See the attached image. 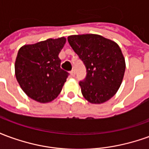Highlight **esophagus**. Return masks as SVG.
Here are the masks:
<instances>
[{
    "mask_svg": "<svg viewBox=\"0 0 149 149\" xmlns=\"http://www.w3.org/2000/svg\"><path fill=\"white\" fill-rule=\"evenodd\" d=\"M70 74H71L72 77H75V74H76V72H75L74 69H73V70H72V71L70 72Z\"/></svg>",
    "mask_w": 149,
    "mask_h": 149,
    "instance_id": "obj_1",
    "label": "esophagus"
}]
</instances>
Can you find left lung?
<instances>
[{"mask_svg": "<svg viewBox=\"0 0 149 149\" xmlns=\"http://www.w3.org/2000/svg\"><path fill=\"white\" fill-rule=\"evenodd\" d=\"M68 41L86 68V77L79 83L83 97L96 104L110 100L125 75V60L120 48L97 34L72 35Z\"/></svg>", "mask_w": 149, "mask_h": 149, "instance_id": "left-lung-1", "label": "left lung"}]
</instances>
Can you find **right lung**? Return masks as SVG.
I'll list each match as a JSON object with an SVG mask.
<instances>
[{
	"label": "right lung",
	"mask_w": 149,
	"mask_h": 149,
	"mask_svg": "<svg viewBox=\"0 0 149 149\" xmlns=\"http://www.w3.org/2000/svg\"><path fill=\"white\" fill-rule=\"evenodd\" d=\"M65 37L25 45L18 51L15 75L24 93L40 103H49L57 97L68 77L61 68L59 53Z\"/></svg>",
	"instance_id": "1"
}]
</instances>
